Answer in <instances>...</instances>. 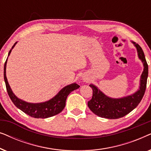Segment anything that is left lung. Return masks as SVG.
<instances>
[{"instance_id":"left-lung-1","label":"left lung","mask_w":151,"mask_h":151,"mask_svg":"<svg viewBox=\"0 0 151 151\" xmlns=\"http://www.w3.org/2000/svg\"><path fill=\"white\" fill-rule=\"evenodd\" d=\"M137 48L139 58L144 65V71L140 79L139 89L131 96L122 98H111L106 96L93 84L89 86L93 89L91 100L88 102V106L94 114L107 119H118L129 113L137 106L143 98L146 88L148 74V64L144 51L139 45L133 42Z\"/></svg>"}]
</instances>
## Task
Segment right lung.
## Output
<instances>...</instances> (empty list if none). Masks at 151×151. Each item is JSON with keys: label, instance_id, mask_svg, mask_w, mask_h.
Listing matches in <instances>:
<instances>
[{"label": "right lung", "instance_id": "right-lung-1", "mask_svg": "<svg viewBox=\"0 0 151 151\" xmlns=\"http://www.w3.org/2000/svg\"><path fill=\"white\" fill-rule=\"evenodd\" d=\"M15 44L12 47V49L15 46ZM12 49H10L8 56H9L10 53H11ZM8 58V57H7ZM7 60H6L5 65H4V80H5L6 88L8 93L10 99H11L12 102L14 105L20 109L22 111H23L27 115H29L32 117L35 118H47V117H52L53 115L58 114L63 110L65 106L66 100L70 93L73 91L77 89L80 87V86L76 83H73L69 85L66 86L65 87L60 91L55 97H53L52 99L49 100V101L41 103H29L25 101H23L20 99L18 98L10 88V86L8 83L7 77H6V65H7Z\"/></svg>", "mask_w": 151, "mask_h": 151}]
</instances>
